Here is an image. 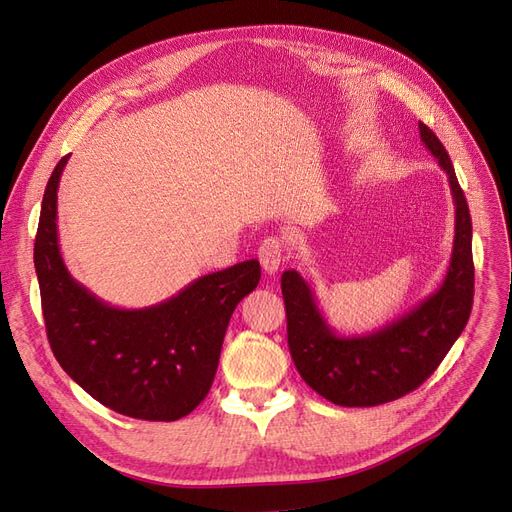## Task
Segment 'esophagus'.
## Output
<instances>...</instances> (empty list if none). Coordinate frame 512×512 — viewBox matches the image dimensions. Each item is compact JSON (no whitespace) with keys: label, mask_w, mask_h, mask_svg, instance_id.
<instances>
[{"label":"esophagus","mask_w":512,"mask_h":512,"mask_svg":"<svg viewBox=\"0 0 512 512\" xmlns=\"http://www.w3.org/2000/svg\"><path fill=\"white\" fill-rule=\"evenodd\" d=\"M284 250H286V243L281 237H267L262 241L260 250H258V258L264 273L275 275L277 269L281 267V260H284Z\"/></svg>","instance_id":"34e87169"}]
</instances>
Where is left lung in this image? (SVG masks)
Instances as JSON below:
<instances>
[{"label":"left lung","mask_w":512,"mask_h":512,"mask_svg":"<svg viewBox=\"0 0 512 512\" xmlns=\"http://www.w3.org/2000/svg\"><path fill=\"white\" fill-rule=\"evenodd\" d=\"M419 137L447 173L455 205V237L443 284L379 330L345 337L330 328L301 273L290 269L281 275L294 366L311 390L339 407H377L413 392L443 362L472 311L468 203L445 146L424 122H419Z\"/></svg>","instance_id":"obj_1"}]
</instances>
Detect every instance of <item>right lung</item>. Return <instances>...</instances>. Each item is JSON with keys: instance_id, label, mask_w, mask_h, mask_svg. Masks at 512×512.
Masks as SVG:
<instances>
[{"instance_id": "right-lung-1", "label": "right lung", "mask_w": 512, "mask_h": 512, "mask_svg": "<svg viewBox=\"0 0 512 512\" xmlns=\"http://www.w3.org/2000/svg\"><path fill=\"white\" fill-rule=\"evenodd\" d=\"M63 156L44 190L33 245L52 354L86 394L120 415L175 421L214 383L226 326L260 281L256 258L203 275L144 309L108 305L67 271L57 233Z\"/></svg>"}]
</instances>
